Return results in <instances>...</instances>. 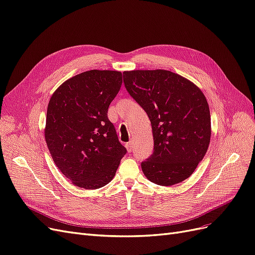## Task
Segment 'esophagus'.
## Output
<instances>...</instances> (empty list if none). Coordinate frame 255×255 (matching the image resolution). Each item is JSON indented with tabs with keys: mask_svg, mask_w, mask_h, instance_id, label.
<instances>
[{
	"mask_svg": "<svg viewBox=\"0 0 255 255\" xmlns=\"http://www.w3.org/2000/svg\"><path fill=\"white\" fill-rule=\"evenodd\" d=\"M126 148H127V150H128V152H132L133 151V142L132 141H129V142H128V143H126Z\"/></svg>",
	"mask_w": 255,
	"mask_h": 255,
	"instance_id": "1",
	"label": "esophagus"
}]
</instances>
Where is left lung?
<instances>
[{"instance_id": "8db88e82", "label": "left lung", "mask_w": 255, "mask_h": 255, "mask_svg": "<svg viewBox=\"0 0 255 255\" xmlns=\"http://www.w3.org/2000/svg\"><path fill=\"white\" fill-rule=\"evenodd\" d=\"M123 82L152 126L154 150L141 163L143 174L161 186L186 180L211 140V114L203 92L183 76L159 69L125 71Z\"/></svg>"}]
</instances>
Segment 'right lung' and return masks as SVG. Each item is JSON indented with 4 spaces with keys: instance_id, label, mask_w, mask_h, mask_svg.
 Returning <instances> with one entry per match:
<instances>
[{
    "instance_id": "add662e5",
    "label": "right lung",
    "mask_w": 255,
    "mask_h": 255,
    "mask_svg": "<svg viewBox=\"0 0 255 255\" xmlns=\"http://www.w3.org/2000/svg\"><path fill=\"white\" fill-rule=\"evenodd\" d=\"M122 73L90 70L67 80L52 95L44 137L56 167L85 189L109 184L127 149L107 117Z\"/></svg>"
}]
</instances>
